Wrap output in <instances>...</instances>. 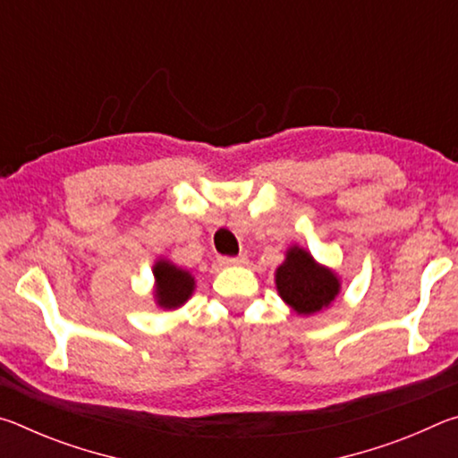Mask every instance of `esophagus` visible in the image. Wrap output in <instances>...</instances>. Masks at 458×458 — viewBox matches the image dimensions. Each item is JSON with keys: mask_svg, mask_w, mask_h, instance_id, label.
I'll list each match as a JSON object with an SVG mask.
<instances>
[{"mask_svg": "<svg viewBox=\"0 0 458 458\" xmlns=\"http://www.w3.org/2000/svg\"><path fill=\"white\" fill-rule=\"evenodd\" d=\"M224 267H240V265H246V257L244 254H240V257H220L218 259Z\"/></svg>", "mask_w": 458, "mask_h": 458, "instance_id": "esophagus-1", "label": "esophagus"}]
</instances>
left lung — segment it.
Segmentation results:
<instances>
[{
	"label": "left lung",
	"instance_id": "left-lung-1",
	"mask_svg": "<svg viewBox=\"0 0 458 458\" xmlns=\"http://www.w3.org/2000/svg\"><path fill=\"white\" fill-rule=\"evenodd\" d=\"M276 289L299 315H311L335 299L339 281L331 270L315 265L311 254L294 246L276 268Z\"/></svg>",
	"mask_w": 458,
	"mask_h": 458
}]
</instances>
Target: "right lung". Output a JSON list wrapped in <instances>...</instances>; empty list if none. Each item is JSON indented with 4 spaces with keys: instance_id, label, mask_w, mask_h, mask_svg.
<instances>
[{
    "instance_id": "1",
    "label": "right lung",
    "mask_w": 458,
    "mask_h": 458,
    "mask_svg": "<svg viewBox=\"0 0 458 458\" xmlns=\"http://www.w3.org/2000/svg\"><path fill=\"white\" fill-rule=\"evenodd\" d=\"M157 278V303L165 309H175L183 305L193 291V278L190 273L177 268L169 262H157L153 268Z\"/></svg>"
}]
</instances>
